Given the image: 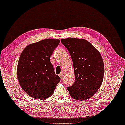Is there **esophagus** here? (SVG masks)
Here are the masks:
<instances>
[{
    "instance_id": "esophagus-1",
    "label": "esophagus",
    "mask_w": 125,
    "mask_h": 125,
    "mask_svg": "<svg viewBox=\"0 0 125 125\" xmlns=\"http://www.w3.org/2000/svg\"><path fill=\"white\" fill-rule=\"evenodd\" d=\"M59 76H60V77H61V79L63 78V74L62 73H61L59 74Z\"/></svg>"
}]
</instances>
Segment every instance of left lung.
<instances>
[{"label": "left lung", "instance_id": "obj_1", "mask_svg": "<svg viewBox=\"0 0 125 125\" xmlns=\"http://www.w3.org/2000/svg\"><path fill=\"white\" fill-rule=\"evenodd\" d=\"M61 42L68 50L73 64L75 80L67 88L70 95L77 100L89 99L99 89L104 79V63L100 53L83 39H62Z\"/></svg>", "mask_w": 125, "mask_h": 125}]
</instances>
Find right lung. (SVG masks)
<instances>
[{
	"label": "right lung",
	"instance_id": "1",
	"mask_svg": "<svg viewBox=\"0 0 125 125\" xmlns=\"http://www.w3.org/2000/svg\"><path fill=\"white\" fill-rule=\"evenodd\" d=\"M59 39H46L28 45L20 56L17 76L20 85L30 96L43 100L52 95L61 78L54 73L50 57Z\"/></svg>",
	"mask_w": 125,
	"mask_h": 125
}]
</instances>
